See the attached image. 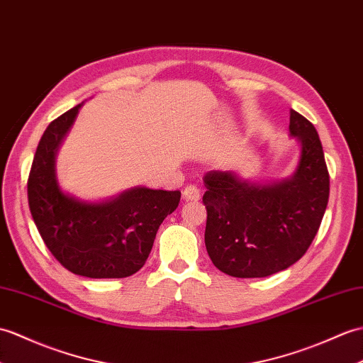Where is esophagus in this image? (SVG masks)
Listing matches in <instances>:
<instances>
[{"label":"esophagus","mask_w":363,"mask_h":363,"mask_svg":"<svg viewBox=\"0 0 363 363\" xmlns=\"http://www.w3.org/2000/svg\"><path fill=\"white\" fill-rule=\"evenodd\" d=\"M182 196L185 201H198L201 198V193H199L198 187H195V185H187V187H185L182 191Z\"/></svg>","instance_id":"34e87169"}]
</instances>
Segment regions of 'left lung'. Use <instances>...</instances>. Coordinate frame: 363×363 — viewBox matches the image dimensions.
Listing matches in <instances>:
<instances>
[{
	"label": "left lung",
	"instance_id": "1",
	"mask_svg": "<svg viewBox=\"0 0 363 363\" xmlns=\"http://www.w3.org/2000/svg\"><path fill=\"white\" fill-rule=\"evenodd\" d=\"M291 138L300 143L296 170L281 181L246 179L238 172H210L206 247L221 272L263 278L306 254L330 198V174L314 125L291 109Z\"/></svg>",
	"mask_w": 363,
	"mask_h": 363
}]
</instances>
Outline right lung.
<instances>
[{
    "instance_id": "right-lung-1",
    "label": "right lung",
    "mask_w": 363,
    "mask_h": 363,
    "mask_svg": "<svg viewBox=\"0 0 363 363\" xmlns=\"http://www.w3.org/2000/svg\"><path fill=\"white\" fill-rule=\"evenodd\" d=\"M83 104L50 122L33 157L29 208L48 249L67 271L88 278H125L145 264L159 225L179 204L181 191L133 187L86 201L62 190L57 153Z\"/></svg>"
}]
</instances>
